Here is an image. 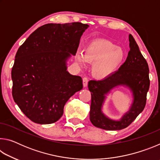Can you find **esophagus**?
<instances>
[{
    "instance_id": "1",
    "label": "esophagus",
    "mask_w": 160,
    "mask_h": 160,
    "mask_svg": "<svg viewBox=\"0 0 160 160\" xmlns=\"http://www.w3.org/2000/svg\"><path fill=\"white\" fill-rule=\"evenodd\" d=\"M82 83H83V87L84 88H86L88 86V79L87 78H84L82 79Z\"/></svg>"
}]
</instances>
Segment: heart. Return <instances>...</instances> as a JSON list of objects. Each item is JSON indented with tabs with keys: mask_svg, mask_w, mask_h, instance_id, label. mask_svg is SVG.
<instances>
[{
	"mask_svg": "<svg viewBox=\"0 0 160 160\" xmlns=\"http://www.w3.org/2000/svg\"><path fill=\"white\" fill-rule=\"evenodd\" d=\"M125 53L123 48L106 39H95L86 46L82 53H78L75 59L84 65L93 63L92 71L94 76L104 78L113 73L123 63Z\"/></svg>",
	"mask_w": 160,
	"mask_h": 160,
	"instance_id": "heart-1",
	"label": "heart"
}]
</instances>
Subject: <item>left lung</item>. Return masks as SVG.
Here are the masks:
<instances>
[{"label":"left lung","instance_id":"obj_1","mask_svg":"<svg viewBox=\"0 0 160 160\" xmlns=\"http://www.w3.org/2000/svg\"><path fill=\"white\" fill-rule=\"evenodd\" d=\"M129 47L126 61L119 69L101 80L88 82L91 92L90 119L97 128L107 131H118L128 127L145 107L146 97L150 88L149 68L136 42L129 34ZM122 86L132 93L133 101L128 111L118 120L110 119L102 112L106 96L112 89Z\"/></svg>","mask_w":160,"mask_h":160}]
</instances>
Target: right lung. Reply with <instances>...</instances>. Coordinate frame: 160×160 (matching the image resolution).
I'll use <instances>...</instances> for the list:
<instances>
[{
    "mask_svg": "<svg viewBox=\"0 0 160 160\" xmlns=\"http://www.w3.org/2000/svg\"><path fill=\"white\" fill-rule=\"evenodd\" d=\"M87 24H47L18 48L11 77L12 97L27 117L39 124L55 123L68 100L82 89V78L67 70Z\"/></svg>",
    "mask_w": 160,
    "mask_h": 160,
    "instance_id": "right-lung-1",
    "label": "right lung"
}]
</instances>
